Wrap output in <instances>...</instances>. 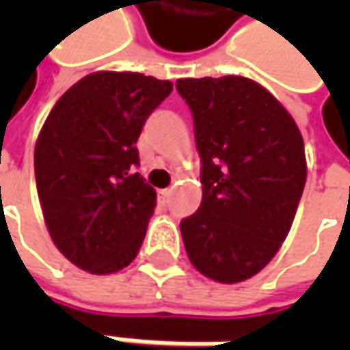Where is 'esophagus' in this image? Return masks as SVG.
I'll list each match as a JSON object with an SVG mask.
<instances>
[{
    "label": "esophagus",
    "mask_w": 350,
    "mask_h": 350,
    "mask_svg": "<svg viewBox=\"0 0 350 350\" xmlns=\"http://www.w3.org/2000/svg\"><path fill=\"white\" fill-rule=\"evenodd\" d=\"M171 189H161L159 191V198H161V202H169V198H171Z\"/></svg>",
    "instance_id": "obj_1"
}]
</instances>
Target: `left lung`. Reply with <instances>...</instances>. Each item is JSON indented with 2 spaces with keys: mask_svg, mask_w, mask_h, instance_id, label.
<instances>
[{
  "mask_svg": "<svg viewBox=\"0 0 350 350\" xmlns=\"http://www.w3.org/2000/svg\"><path fill=\"white\" fill-rule=\"evenodd\" d=\"M195 120L202 202L181 220L198 273L234 284L265 269L286 239L306 185V152L288 111L257 81L177 79Z\"/></svg>",
  "mask_w": 350,
  "mask_h": 350,
  "instance_id": "obj_1",
  "label": "left lung"
}]
</instances>
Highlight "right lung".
Masks as SVG:
<instances>
[{"mask_svg": "<svg viewBox=\"0 0 350 350\" xmlns=\"http://www.w3.org/2000/svg\"><path fill=\"white\" fill-rule=\"evenodd\" d=\"M173 91L167 79L95 72L56 101L34 146L48 234L75 267L111 275L134 261L155 191L134 173L146 118Z\"/></svg>", "mask_w": 350, "mask_h": 350, "instance_id": "obj_1", "label": "right lung"}]
</instances>
